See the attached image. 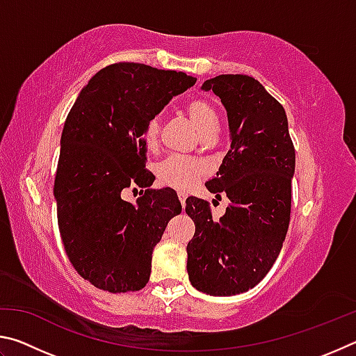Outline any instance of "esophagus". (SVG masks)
I'll return each instance as SVG.
<instances>
[{
	"instance_id": "34e87169",
	"label": "esophagus",
	"mask_w": 356,
	"mask_h": 356,
	"mask_svg": "<svg viewBox=\"0 0 356 356\" xmlns=\"http://www.w3.org/2000/svg\"><path fill=\"white\" fill-rule=\"evenodd\" d=\"M177 196H179V201H180V204H182V207H185V200H186V195H185V193L179 191V193H177Z\"/></svg>"
}]
</instances>
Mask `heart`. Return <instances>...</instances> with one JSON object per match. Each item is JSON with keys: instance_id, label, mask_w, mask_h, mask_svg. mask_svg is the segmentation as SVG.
<instances>
[{"instance_id": "heart-1", "label": "heart", "mask_w": 356, "mask_h": 356, "mask_svg": "<svg viewBox=\"0 0 356 356\" xmlns=\"http://www.w3.org/2000/svg\"><path fill=\"white\" fill-rule=\"evenodd\" d=\"M186 113L191 119L193 125L200 131L201 138L209 135H216L218 130V118L209 102L206 100H193L186 106ZM161 119L160 116H154L147 120L146 129H144V140L147 144H154L160 135ZM202 168L195 160L182 159V156H170L161 161L156 168V176L168 186L177 190H188L201 176Z\"/></svg>"}]
</instances>
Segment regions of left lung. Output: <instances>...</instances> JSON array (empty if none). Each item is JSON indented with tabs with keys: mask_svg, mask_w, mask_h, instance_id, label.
<instances>
[{
	"mask_svg": "<svg viewBox=\"0 0 356 356\" xmlns=\"http://www.w3.org/2000/svg\"><path fill=\"white\" fill-rule=\"evenodd\" d=\"M201 89L226 108L231 149L206 186L231 206L215 221L209 202L186 200L196 226L186 272L197 291L231 297L259 284L280 256L291 220L295 149L284 108L252 76L218 75Z\"/></svg>",
	"mask_w": 356,
	"mask_h": 356,
	"instance_id": "left-lung-1",
	"label": "left lung"
}]
</instances>
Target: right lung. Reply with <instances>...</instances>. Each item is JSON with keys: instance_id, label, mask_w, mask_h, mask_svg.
I'll return each instance as SVG.
<instances>
[{"instance_id": "right-lung-1", "label": "right lung", "mask_w": 356, "mask_h": 356, "mask_svg": "<svg viewBox=\"0 0 356 356\" xmlns=\"http://www.w3.org/2000/svg\"><path fill=\"white\" fill-rule=\"evenodd\" d=\"M195 83L184 72L113 64L88 81L67 114L55 179L58 226L72 265L95 287L120 293L147 284L152 251L182 206L171 188H148L136 204L120 193L152 185L144 129Z\"/></svg>"}]
</instances>
